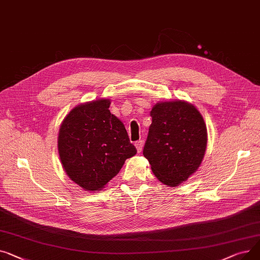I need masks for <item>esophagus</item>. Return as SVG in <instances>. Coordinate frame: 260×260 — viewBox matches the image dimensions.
<instances>
[{"mask_svg": "<svg viewBox=\"0 0 260 260\" xmlns=\"http://www.w3.org/2000/svg\"><path fill=\"white\" fill-rule=\"evenodd\" d=\"M135 147H136V150H137V152H142V150H143V147H144V141H137L136 143H135Z\"/></svg>", "mask_w": 260, "mask_h": 260, "instance_id": "34e87169", "label": "esophagus"}]
</instances>
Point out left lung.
I'll return each instance as SVG.
<instances>
[{
  "label": "left lung",
  "instance_id": "8db88e82",
  "mask_svg": "<svg viewBox=\"0 0 260 260\" xmlns=\"http://www.w3.org/2000/svg\"><path fill=\"white\" fill-rule=\"evenodd\" d=\"M143 154L162 184L176 187L201 166L207 148V127L195 107L185 101L157 103Z\"/></svg>",
  "mask_w": 260,
  "mask_h": 260
}]
</instances>
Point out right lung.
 Returning <instances> with one entry per match:
<instances>
[{
    "label": "right lung",
    "mask_w": 260,
    "mask_h": 260,
    "mask_svg": "<svg viewBox=\"0 0 260 260\" xmlns=\"http://www.w3.org/2000/svg\"><path fill=\"white\" fill-rule=\"evenodd\" d=\"M107 99L76 106L59 127L57 148L67 175L84 190L99 191L136 154L124 124Z\"/></svg>",
    "instance_id": "obj_1"
}]
</instances>
